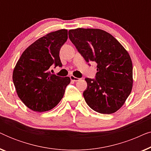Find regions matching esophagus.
<instances>
[{
    "instance_id": "obj_1",
    "label": "esophagus",
    "mask_w": 151,
    "mask_h": 151,
    "mask_svg": "<svg viewBox=\"0 0 151 151\" xmlns=\"http://www.w3.org/2000/svg\"><path fill=\"white\" fill-rule=\"evenodd\" d=\"M70 78H71V80H72V81H74V82L79 81V80H80V78H76V77H75V76H70Z\"/></svg>"
}]
</instances>
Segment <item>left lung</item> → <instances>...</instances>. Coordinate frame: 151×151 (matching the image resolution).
<instances>
[{"label": "left lung", "instance_id": "1", "mask_svg": "<svg viewBox=\"0 0 151 151\" xmlns=\"http://www.w3.org/2000/svg\"><path fill=\"white\" fill-rule=\"evenodd\" d=\"M69 37L84 60L96 62V80L86 78V104L96 112L111 114L123 106L133 88V64L122 45L100 29L78 28Z\"/></svg>", "mask_w": 151, "mask_h": 151}]
</instances>
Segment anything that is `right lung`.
Here are the masks:
<instances>
[{"instance_id": "add662e5", "label": "right lung", "mask_w": 151, "mask_h": 151, "mask_svg": "<svg viewBox=\"0 0 151 151\" xmlns=\"http://www.w3.org/2000/svg\"><path fill=\"white\" fill-rule=\"evenodd\" d=\"M68 38L65 29L49 33L29 46L13 71L14 84L18 97L31 110L45 112L60 102L69 77L50 73L53 65L62 67L59 53Z\"/></svg>"}]
</instances>
